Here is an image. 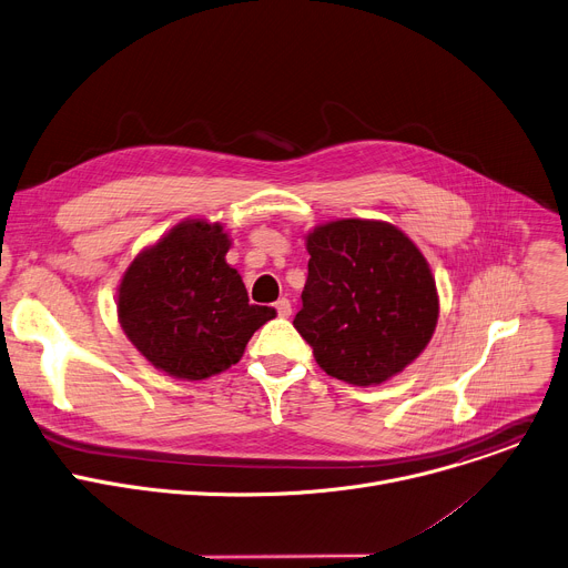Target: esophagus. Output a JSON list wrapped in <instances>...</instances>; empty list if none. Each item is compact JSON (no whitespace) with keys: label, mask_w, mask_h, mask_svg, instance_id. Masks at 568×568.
Listing matches in <instances>:
<instances>
[{"label":"esophagus","mask_w":568,"mask_h":568,"mask_svg":"<svg viewBox=\"0 0 568 568\" xmlns=\"http://www.w3.org/2000/svg\"><path fill=\"white\" fill-rule=\"evenodd\" d=\"M275 311H277V316H280V318H288L291 313H293V308H291V302H288L286 297H280V300L275 302Z\"/></svg>","instance_id":"esophagus-1"}]
</instances>
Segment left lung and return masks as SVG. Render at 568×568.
Segmentation results:
<instances>
[{
    "instance_id": "left-lung-1",
    "label": "left lung",
    "mask_w": 568,
    "mask_h": 568,
    "mask_svg": "<svg viewBox=\"0 0 568 568\" xmlns=\"http://www.w3.org/2000/svg\"><path fill=\"white\" fill-rule=\"evenodd\" d=\"M308 277L293 327L316 363L354 386L384 384L428 345L437 291L417 245L395 225L343 219L306 236Z\"/></svg>"
}]
</instances>
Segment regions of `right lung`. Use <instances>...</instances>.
Returning <instances> with one entry per match:
<instances>
[{"label": "right lung", "instance_id": "1", "mask_svg": "<svg viewBox=\"0 0 568 568\" xmlns=\"http://www.w3.org/2000/svg\"><path fill=\"white\" fill-rule=\"evenodd\" d=\"M230 239L219 223L184 221L146 247L119 286V323L162 372L201 382L239 363L275 308L250 304L227 266Z\"/></svg>", "mask_w": 568, "mask_h": 568}]
</instances>
